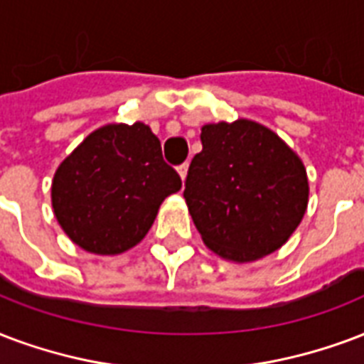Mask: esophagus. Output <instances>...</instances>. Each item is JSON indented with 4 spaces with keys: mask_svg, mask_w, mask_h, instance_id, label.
I'll list each match as a JSON object with an SVG mask.
<instances>
[{
    "mask_svg": "<svg viewBox=\"0 0 364 364\" xmlns=\"http://www.w3.org/2000/svg\"><path fill=\"white\" fill-rule=\"evenodd\" d=\"M177 171H179V176H181V179L185 181V177H187V171H188V164H181L179 168H177Z\"/></svg>",
    "mask_w": 364,
    "mask_h": 364,
    "instance_id": "1",
    "label": "esophagus"
}]
</instances>
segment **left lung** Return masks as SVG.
<instances>
[{"label":"left lung","instance_id":"left-lung-1","mask_svg":"<svg viewBox=\"0 0 364 364\" xmlns=\"http://www.w3.org/2000/svg\"><path fill=\"white\" fill-rule=\"evenodd\" d=\"M200 141L183 196L204 244L235 263L281 248L309 198L298 154L269 127L244 118L202 126Z\"/></svg>","mask_w":364,"mask_h":364}]
</instances>
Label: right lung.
<instances>
[{
    "instance_id": "add662e5",
    "label": "right lung",
    "mask_w": 364,
    "mask_h": 364,
    "mask_svg": "<svg viewBox=\"0 0 364 364\" xmlns=\"http://www.w3.org/2000/svg\"><path fill=\"white\" fill-rule=\"evenodd\" d=\"M181 177L143 122L108 124L60 162L51 185L55 218L80 248L116 256L139 244Z\"/></svg>"
}]
</instances>
